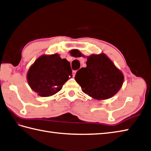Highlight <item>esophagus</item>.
Masks as SVG:
<instances>
[{"mask_svg": "<svg viewBox=\"0 0 151 151\" xmlns=\"http://www.w3.org/2000/svg\"><path fill=\"white\" fill-rule=\"evenodd\" d=\"M76 73V70H73V76H75Z\"/></svg>", "mask_w": 151, "mask_h": 151, "instance_id": "1", "label": "esophagus"}]
</instances>
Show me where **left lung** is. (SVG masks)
<instances>
[{"mask_svg": "<svg viewBox=\"0 0 151 151\" xmlns=\"http://www.w3.org/2000/svg\"><path fill=\"white\" fill-rule=\"evenodd\" d=\"M78 56H81V53ZM86 65L76 72L75 78L84 93L97 100H104L113 97L121 89L123 73L104 54L88 56Z\"/></svg>", "mask_w": 151, "mask_h": 151, "instance_id": "obj_1", "label": "left lung"}]
</instances>
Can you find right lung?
Returning <instances> with one entry per match:
<instances>
[{"label":"right lung","mask_w":151,"mask_h":151,"mask_svg":"<svg viewBox=\"0 0 151 151\" xmlns=\"http://www.w3.org/2000/svg\"><path fill=\"white\" fill-rule=\"evenodd\" d=\"M72 77L70 62L58 54L43 55L35 61L27 73L31 89L41 97H49L58 92Z\"/></svg>","instance_id":"1"}]
</instances>
